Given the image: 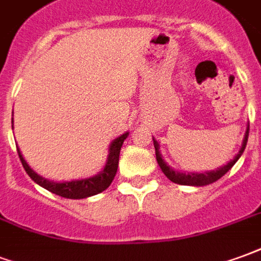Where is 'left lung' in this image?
<instances>
[{"instance_id": "8db88e82", "label": "left lung", "mask_w": 261, "mask_h": 261, "mask_svg": "<svg viewBox=\"0 0 261 261\" xmlns=\"http://www.w3.org/2000/svg\"><path fill=\"white\" fill-rule=\"evenodd\" d=\"M248 136H249V125L246 128V132H245V138H243L242 147L239 149L238 154L233 157V160H231L229 163H227L225 165H222L220 168L213 171H206V172H180V171H175L172 167L165 163V160L163 159L161 155V151H160V144L159 142L153 138L154 142V149H155V159H157V163H159L160 168L164 172V175L170 180H172L174 184H178V185H188V186H206L210 185L213 182L218 180L221 176L227 174L228 171L231 170L232 167L235 165L239 157L242 155L243 150L246 147V143H248Z\"/></svg>"}]
</instances>
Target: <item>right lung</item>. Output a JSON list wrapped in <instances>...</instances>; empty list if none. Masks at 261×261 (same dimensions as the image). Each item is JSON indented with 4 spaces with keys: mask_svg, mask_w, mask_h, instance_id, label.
<instances>
[{
    "mask_svg": "<svg viewBox=\"0 0 261 261\" xmlns=\"http://www.w3.org/2000/svg\"><path fill=\"white\" fill-rule=\"evenodd\" d=\"M128 135L129 132H125L121 136H118L117 139L112 140L111 144H110V149H108V157L107 161H106V165H104V168L98 174L89 176V178H83V179H72L66 180V182H54V180H48L43 178L33 168H30V165L26 163V160H24V157L20 153L18 146H16V149H18L19 159H20V163L23 165L24 171L28 172V175L37 185L44 188L47 191L53 192L55 195L61 196V197H66V199H86V197H90V196L101 193V192L107 189L108 186L111 185L112 179H114V176H115L118 170L119 151H121V147H122L123 140L128 138Z\"/></svg>",
    "mask_w": 261,
    "mask_h": 261,
    "instance_id": "add662e5",
    "label": "right lung"
}]
</instances>
